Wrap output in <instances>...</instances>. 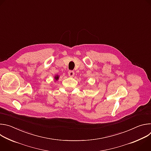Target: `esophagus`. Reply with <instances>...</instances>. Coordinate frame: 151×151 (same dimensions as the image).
<instances>
[{"label": "esophagus", "mask_w": 151, "mask_h": 151, "mask_svg": "<svg viewBox=\"0 0 151 151\" xmlns=\"http://www.w3.org/2000/svg\"><path fill=\"white\" fill-rule=\"evenodd\" d=\"M68 75H69V76L72 77V76H74V75H75V72H74L73 71H72V70H70V71H69V72H68Z\"/></svg>", "instance_id": "1"}]
</instances>
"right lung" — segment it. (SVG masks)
Wrapping results in <instances>:
<instances>
[{"label":"right lung","instance_id":"right-lung-1","mask_svg":"<svg viewBox=\"0 0 151 151\" xmlns=\"http://www.w3.org/2000/svg\"><path fill=\"white\" fill-rule=\"evenodd\" d=\"M54 78H55V80H57V79H58V76H55Z\"/></svg>","mask_w":151,"mask_h":151}]
</instances>
